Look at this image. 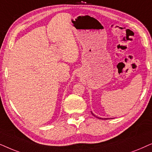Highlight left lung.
<instances>
[{
	"label": "left lung",
	"instance_id": "8db88e82",
	"mask_svg": "<svg viewBox=\"0 0 152 152\" xmlns=\"http://www.w3.org/2000/svg\"><path fill=\"white\" fill-rule=\"evenodd\" d=\"M91 113H92V115H93V116L94 117H96V118H98V119H100V120H109V118H105V119H103V118H101V117H97L96 115H95L94 113H93L92 111H91Z\"/></svg>",
	"mask_w": 152,
	"mask_h": 152
}]
</instances>
